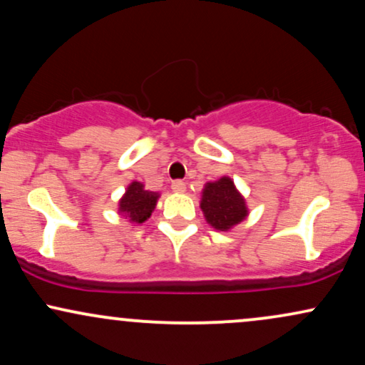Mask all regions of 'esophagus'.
<instances>
[{
  "instance_id": "34e87169",
  "label": "esophagus",
  "mask_w": 365,
  "mask_h": 365,
  "mask_svg": "<svg viewBox=\"0 0 365 365\" xmlns=\"http://www.w3.org/2000/svg\"><path fill=\"white\" fill-rule=\"evenodd\" d=\"M185 188H187V185L182 182V180H175V182L171 183V190L177 192V194H182V192H185Z\"/></svg>"
}]
</instances>
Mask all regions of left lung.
Returning <instances> with one entry per match:
<instances>
[{
  "label": "left lung",
  "mask_w": 365,
  "mask_h": 365,
  "mask_svg": "<svg viewBox=\"0 0 365 365\" xmlns=\"http://www.w3.org/2000/svg\"><path fill=\"white\" fill-rule=\"evenodd\" d=\"M200 209L207 223L217 232H230L249 216L244 195L238 192L230 177H221L216 182H207L204 185Z\"/></svg>",
  "instance_id": "obj_1"
}]
</instances>
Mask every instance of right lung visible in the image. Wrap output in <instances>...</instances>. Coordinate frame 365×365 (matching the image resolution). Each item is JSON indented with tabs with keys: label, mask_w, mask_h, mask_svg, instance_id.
<instances>
[{
	"label": "right lung",
	"mask_w": 365,
	"mask_h": 365,
	"mask_svg": "<svg viewBox=\"0 0 365 365\" xmlns=\"http://www.w3.org/2000/svg\"><path fill=\"white\" fill-rule=\"evenodd\" d=\"M159 194L145 190L144 183L132 182L121 195L118 202V215L133 225H142L148 221L156 209Z\"/></svg>",
	"instance_id": "right-lung-1"
}]
</instances>
